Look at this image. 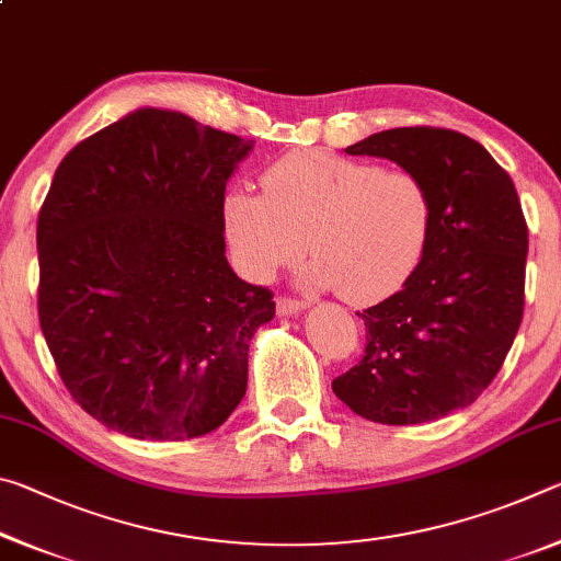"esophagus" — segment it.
I'll return each instance as SVG.
<instances>
[{"instance_id": "34e87169", "label": "esophagus", "mask_w": 561, "mask_h": 561, "mask_svg": "<svg viewBox=\"0 0 561 561\" xmlns=\"http://www.w3.org/2000/svg\"><path fill=\"white\" fill-rule=\"evenodd\" d=\"M307 309V304L299 301V299H289V297H279L277 299V311L279 317H294L299 314V311Z\"/></svg>"}]
</instances>
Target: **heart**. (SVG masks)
<instances>
[{"label":"heart","instance_id":"1","mask_svg":"<svg viewBox=\"0 0 561 561\" xmlns=\"http://www.w3.org/2000/svg\"><path fill=\"white\" fill-rule=\"evenodd\" d=\"M262 190L234 187L222 205L227 240L252 279L309 250L307 287L368 304L401 289L428 250L433 197L408 170L294 150L264 170Z\"/></svg>","mask_w":561,"mask_h":561}]
</instances>
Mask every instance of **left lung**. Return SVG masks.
<instances>
[{"mask_svg": "<svg viewBox=\"0 0 561 561\" xmlns=\"http://www.w3.org/2000/svg\"><path fill=\"white\" fill-rule=\"evenodd\" d=\"M346 153L421 178L433 232L403 289L358 311L366 354L331 388L366 421H438L478 401L517 336L527 222L515 183L478 140L448 128L381 130Z\"/></svg>", "mask_w": 561, "mask_h": 561, "instance_id": "obj_1", "label": "left lung"}]
</instances>
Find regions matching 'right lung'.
Wrapping results in <instances>:
<instances>
[{
	"label": "right lung",
	"instance_id": "1",
	"mask_svg": "<svg viewBox=\"0 0 561 561\" xmlns=\"http://www.w3.org/2000/svg\"><path fill=\"white\" fill-rule=\"evenodd\" d=\"M254 140L138 108L56 168L36 225L39 324L64 386L106 428L201 438L247 391L272 291L225 257V187Z\"/></svg>",
	"mask_w": 561,
	"mask_h": 561
}]
</instances>
